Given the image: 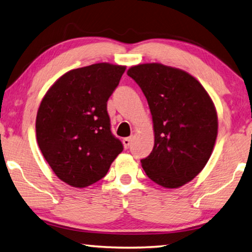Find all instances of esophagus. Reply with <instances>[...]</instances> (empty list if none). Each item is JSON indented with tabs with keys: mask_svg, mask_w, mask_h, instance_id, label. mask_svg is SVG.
Returning a JSON list of instances; mask_svg holds the SVG:
<instances>
[{
	"mask_svg": "<svg viewBox=\"0 0 252 252\" xmlns=\"http://www.w3.org/2000/svg\"><path fill=\"white\" fill-rule=\"evenodd\" d=\"M132 139H133L132 135H131V137H127V138L123 139V146H125L126 149H127V148H129V147L131 146V142H132Z\"/></svg>",
	"mask_w": 252,
	"mask_h": 252,
	"instance_id": "1",
	"label": "esophagus"
}]
</instances>
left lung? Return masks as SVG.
<instances>
[{
    "instance_id": "1",
    "label": "left lung",
    "mask_w": 252,
    "mask_h": 252,
    "mask_svg": "<svg viewBox=\"0 0 252 252\" xmlns=\"http://www.w3.org/2000/svg\"><path fill=\"white\" fill-rule=\"evenodd\" d=\"M127 76L140 86L153 115L155 145L141 159L147 176L178 189L201 173L218 135L213 101L196 78L162 63H141Z\"/></svg>"
}]
</instances>
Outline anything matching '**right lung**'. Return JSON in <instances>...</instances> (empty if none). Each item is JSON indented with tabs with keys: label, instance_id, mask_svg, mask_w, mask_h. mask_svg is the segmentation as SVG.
<instances>
[{
	"label": "right lung",
	"instance_id": "obj_1",
	"mask_svg": "<svg viewBox=\"0 0 252 252\" xmlns=\"http://www.w3.org/2000/svg\"><path fill=\"white\" fill-rule=\"evenodd\" d=\"M125 70L126 66L109 63L69 70L40 103L38 146L56 176L70 186L96 183L122 153V142L111 132L106 105Z\"/></svg>",
	"mask_w": 252,
	"mask_h": 252
}]
</instances>
